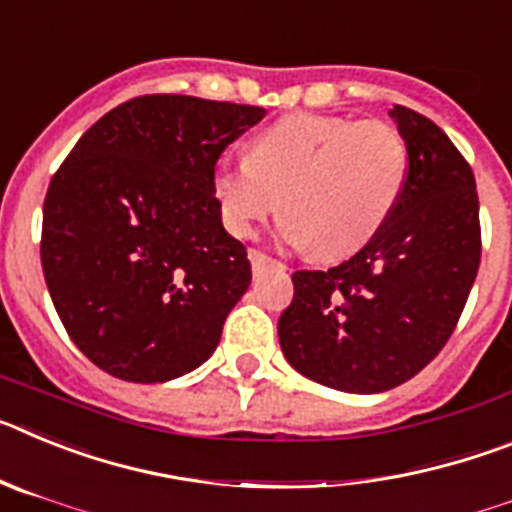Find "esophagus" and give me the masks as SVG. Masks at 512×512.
I'll return each mask as SVG.
<instances>
[{
    "mask_svg": "<svg viewBox=\"0 0 512 512\" xmlns=\"http://www.w3.org/2000/svg\"><path fill=\"white\" fill-rule=\"evenodd\" d=\"M248 259H251L253 274H261V271H266V269H284L282 261L271 259V256H266V253H261V251H251L248 253Z\"/></svg>",
    "mask_w": 512,
    "mask_h": 512,
    "instance_id": "1",
    "label": "esophagus"
}]
</instances>
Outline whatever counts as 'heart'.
I'll return each mask as SVG.
<instances>
[{"label": "heart", "instance_id": "1", "mask_svg": "<svg viewBox=\"0 0 512 512\" xmlns=\"http://www.w3.org/2000/svg\"><path fill=\"white\" fill-rule=\"evenodd\" d=\"M408 179V143L392 122L289 115L261 130L251 156L223 161L212 192L235 235L277 210L282 238L318 259L359 251L395 212Z\"/></svg>", "mask_w": 512, "mask_h": 512}]
</instances>
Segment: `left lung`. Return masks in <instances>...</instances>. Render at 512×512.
<instances>
[{
    "label": "left lung",
    "mask_w": 512,
    "mask_h": 512,
    "mask_svg": "<svg viewBox=\"0 0 512 512\" xmlns=\"http://www.w3.org/2000/svg\"><path fill=\"white\" fill-rule=\"evenodd\" d=\"M408 179L395 212L359 253L295 271L279 318L287 361L312 382L374 395L408 382L454 333L479 269L472 166L436 122L395 104Z\"/></svg>",
    "instance_id": "8db88e82"
}]
</instances>
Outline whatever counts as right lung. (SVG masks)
<instances>
[{
    "instance_id": "add662e5",
    "label": "right lung",
    "mask_w": 512,
    "mask_h": 512,
    "mask_svg": "<svg viewBox=\"0 0 512 512\" xmlns=\"http://www.w3.org/2000/svg\"><path fill=\"white\" fill-rule=\"evenodd\" d=\"M264 107L146 94L99 117L53 174L40 261L79 351L125 382L205 364L251 284L212 176Z\"/></svg>"
}]
</instances>
